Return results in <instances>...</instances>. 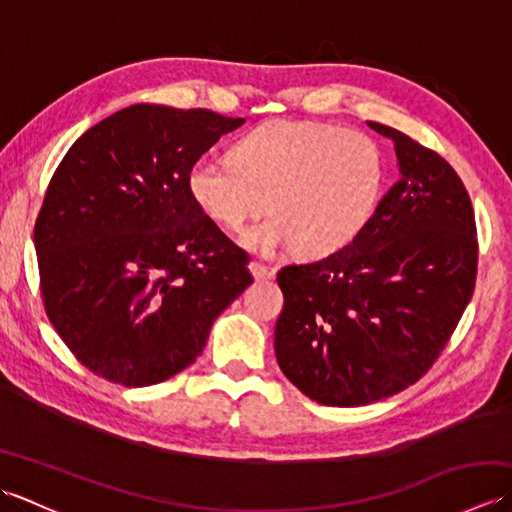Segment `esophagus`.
I'll return each mask as SVG.
<instances>
[{
  "label": "esophagus",
  "instance_id": "1",
  "mask_svg": "<svg viewBox=\"0 0 512 512\" xmlns=\"http://www.w3.org/2000/svg\"><path fill=\"white\" fill-rule=\"evenodd\" d=\"M248 270H250V275H253L257 281H259V279H270V277L275 275L273 268L259 264V262H250V264H248Z\"/></svg>",
  "mask_w": 512,
  "mask_h": 512
}]
</instances>
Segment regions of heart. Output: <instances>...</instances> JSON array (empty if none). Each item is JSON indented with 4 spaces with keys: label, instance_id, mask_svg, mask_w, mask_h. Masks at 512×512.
I'll return each instance as SVG.
<instances>
[{
    "label": "heart",
    "instance_id": "1",
    "mask_svg": "<svg viewBox=\"0 0 512 512\" xmlns=\"http://www.w3.org/2000/svg\"><path fill=\"white\" fill-rule=\"evenodd\" d=\"M385 184L376 140L328 123L277 121L246 134L233 160L202 154L187 189L217 226L239 231L266 206L275 215L244 235L259 253L295 246L306 257L332 255L372 220Z\"/></svg>",
    "mask_w": 512,
    "mask_h": 512
}]
</instances>
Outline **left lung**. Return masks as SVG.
Returning a JSON list of instances; mask_svg holds the SVG:
<instances>
[{
  "label": "left lung",
  "mask_w": 512,
  "mask_h": 512,
  "mask_svg": "<svg viewBox=\"0 0 512 512\" xmlns=\"http://www.w3.org/2000/svg\"><path fill=\"white\" fill-rule=\"evenodd\" d=\"M367 125L394 143L398 182L345 248L277 273V363L330 407L369 405L427 374L477 273L475 215L458 173L398 129Z\"/></svg>",
  "instance_id": "8db88e82"
}]
</instances>
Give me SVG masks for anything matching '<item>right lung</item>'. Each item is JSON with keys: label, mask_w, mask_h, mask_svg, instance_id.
<instances>
[{"label": "right lung", "mask_w": 512, "mask_h": 512, "mask_svg": "<svg viewBox=\"0 0 512 512\" xmlns=\"http://www.w3.org/2000/svg\"><path fill=\"white\" fill-rule=\"evenodd\" d=\"M239 125L136 103L90 127L54 171L35 224L41 295L96 376L149 387L182 372L253 284L248 255L187 189L191 162Z\"/></svg>", "instance_id": "1"}]
</instances>
